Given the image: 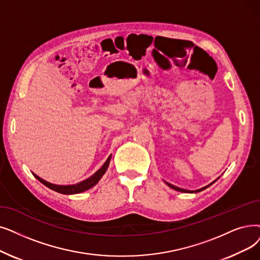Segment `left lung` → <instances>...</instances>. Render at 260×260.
Returning a JSON list of instances; mask_svg holds the SVG:
<instances>
[{
	"label": "left lung",
	"mask_w": 260,
	"mask_h": 260,
	"mask_svg": "<svg viewBox=\"0 0 260 260\" xmlns=\"http://www.w3.org/2000/svg\"><path fill=\"white\" fill-rule=\"evenodd\" d=\"M218 179V178H217ZM216 179V180H217ZM216 180H214V182H216ZM214 182H212L210 185H208V186H206V187H203V188H201V189H199V190H196V191H188V190H185V189H182V188H178V187H175V186H173V185H171V184H169V183H166L169 187H171L172 189H174V190H176V191H180V192H200V191H202V190H204V189H206V188H208L209 186H211Z\"/></svg>",
	"instance_id": "8db88e82"
}]
</instances>
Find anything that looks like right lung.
<instances>
[{
  "label": "right lung",
  "instance_id": "add662e5",
  "mask_svg": "<svg viewBox=\"0 0 260 260\" xmlns=\"http://www.w3.org/2000/svg\"><path fill=\"white\" fill-rule=\"evenodd\" d=\"M110 158H111V155L107 158V160L105 161V164L102 166V168L100 169L99 171H96L92 176H90L89 178L83 180V182L78 183L76 185H70V186H59V185H54V184H51V183H48L46 182V180H43L42 178H40L39 176H37L36 174L35 177L39 180L40 183H42L44 186H47L48 188L56 191V192H59V193H62V194H75V193H81V192H84V191L92 188L94 185H96V183L99 182V180L101 179V177H102L106 170L107 168L109 166V161H110Z\"/></svg>",
  "mask_w": 260,
  "mask_h": 260
}]
</instances>
